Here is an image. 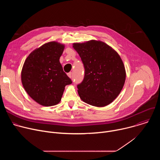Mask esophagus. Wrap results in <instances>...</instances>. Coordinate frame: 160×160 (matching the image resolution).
I'll use <instances>...</instances> for the list:
<instances>
[{
	"label": "esophagus",
	"mask_w": 160,
	"mask_h": 160,
	"mask_svg": "<svg viewBox=\"0 0 160 160\" xmlns=\"http://www.w3.org/2000/svg\"><path fill=\"white\" fill-rule=\"evenodd\" d=\"M68 76L70 78H72V72L68 73Z\"/></svg>",
	"instance_id": "34e87169"
}]
</instances>
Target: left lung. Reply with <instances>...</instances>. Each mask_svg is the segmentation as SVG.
Returning <instances> with one entry per match:
<instances>
[{
    "label": "left lung",
    "instance_id": "obj_1",
    "mask_svg": "<svg viewBox=\"0 0 160 160\" xmlns=\"http://www.w3.org/2000/svg\"><path fill=\"white\" fill-rule=\"evenodd\" d=\"M84 67V77L77 85L78 93L85 102L98 107L105 106L120 93L126 73L118 54L108 45L90 40L74 43Z\"/></svg>",
    "mask_w": 160,
    "mask_h": 160
}]
</instances>
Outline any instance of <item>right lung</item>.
<instances>
[{"label":"right lung","instance_id":"right-lung-1","mask_svg":"<svg viewBox=\"0 0 160 160\" xmlns=\"http://www.w3.org/2000/svg\"><path fill=\"white\" fill-rule=\"evenodd\" d=\"M64 48L55 42L45 43L28 56L22 67L21 81L24 88L42 106L58 104L65 86L72 83L59 62Z\"/></svg>","mask_w":160,"mask_h":160}]
</instances>
